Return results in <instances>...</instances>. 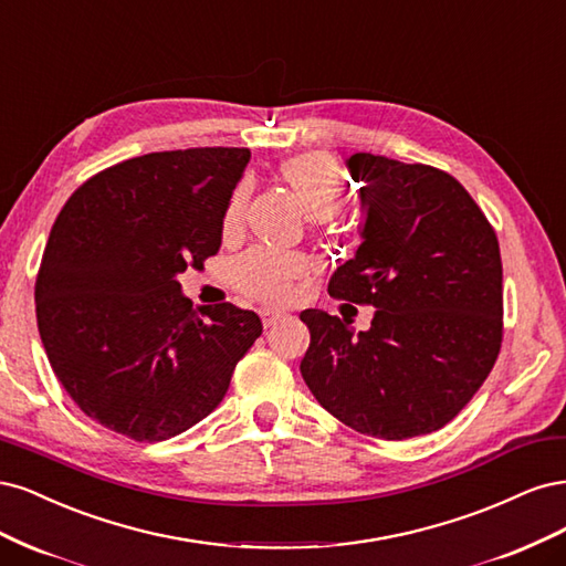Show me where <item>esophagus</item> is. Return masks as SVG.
Listing matches in <instances>:
<instances>
[{
    "instance_id": "obj_1",
    "label": "esophagus",
    "mask_w": 566,
    "mask_h": 566,
    "mask_svg": "<svg viewBox=\"0 0 566 566\" xmlns=\"http://www.w3.org/2000/svg\"><path fill=\"white\" fill-rule=\"evenodd\" d=\"M261 319H263L265 329H270V326H275V324H280L282 319H286V315H284V313H275V310H263Z\"/></svg>"
}]
</instances>
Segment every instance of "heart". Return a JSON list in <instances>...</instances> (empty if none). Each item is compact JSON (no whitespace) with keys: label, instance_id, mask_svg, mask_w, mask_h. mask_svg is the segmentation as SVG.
I'll use <instances>...</instances> for the list:
<instances>
[{"label":"heart","instance_id":"1","mask_svg":"<svg viewBox=\"0 0 566 566\" xmlns=\"http://www.w3.org/2000/svg\"><path fill=\"white\" fill-rule=\"evenodd\" d=\"M280 184L294 195L310 221L332 218L345 195L340 164L326 153H301L286 157L277 167ZM247 186L234 188L221 218L223 237H234L242 228L247 209ZM305 275V263L296 256L251 251L234 265V284L244 296L268 305H284L294 296V284Z\"/></svg>","mask_w":566,"mask_h":566}]
</instances>
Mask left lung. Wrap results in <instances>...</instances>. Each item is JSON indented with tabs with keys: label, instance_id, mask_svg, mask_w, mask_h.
I'll use <instances>...</instances> for the list:
<instances>
[{
	"label": "left lung",
	"instance_id": "left-lung-1",
	"mask_svg": "<svg viewBox=\"0 0 566 566\" xmlns=\"http://www.w3.org/2000/svg\"><path fill=\"white\" fill-rule=\"evenodd\" d=\"M361 180L364 226L329 294L374 305L369 332L303 310L310 348L301 374L348 428L407 440L440 430L480 390L503 340L496 232L468 190L428 164L371 153L348 159Z\"/></svg>",
	"mask_w": 566,
	"mask_h": 566
}]
</instances>
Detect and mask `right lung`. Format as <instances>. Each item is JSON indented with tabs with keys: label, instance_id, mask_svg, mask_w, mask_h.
Listing matches in <instances>:
<instances>
[{
	"label": "right lung",
	"instance_id": "1",
	"mask_svg": "<svg viewBox=\"0 0 566 566\" xmlns=\"http://www.w3.org/2000/svg\"><path fill=\"white\" fill-rule=\"evenodd\" d=\"M247 148L126 159L61 209L34 282L53 374L107 430L161 442L209 416L263 332L232 303L192 307L178 275L221 249Z\"/></svg>",
	"mask_w": 566,
	"mask_h": 566
}]
</instances>
